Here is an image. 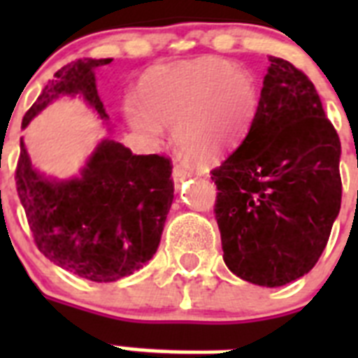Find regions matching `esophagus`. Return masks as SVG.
<instances>
[{"label": "esophagus", "instance_id": "1", "mask_svg": "<svg viewBox=\"0 0 358 358\" xmlns=\"http://www.w3.org/2000/svg\"><path fill=\"white\" fill-rule=\"evenodd\" d=\"M172 177H173V182H176V185H181L186 177H189V172L185 169V166H182V164H176V166H173Z\"/></svg>", "mask_w": 358, "mask_h": 358}]
</instances>
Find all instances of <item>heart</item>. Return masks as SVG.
I'll return each mask as SVG.
<instances>
[{
  "mask_svg": "<svg viewBox=\"0 0 358 358\" xmlns=\"http://www.w3.org/2000/svg\"><path fill=\"white\" fill-rule=\"evenodd\" d=\"M138 93L141 106H125L129 123L148 136L173 125L176 145L197 164L215 163L235 147L258 109L255 80L220 59L152 69Z\"/></svg>",
  "mask_w": 358,
  "mask_h": 358,
  "instance_id": "1",
  "label": "heart"
}]
</instances>
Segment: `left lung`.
Listing matches in <instances>:
<instances>
[{
	"mask_svg": "<svg viewBox=\"0 0 358 358\" xmlns=\"http://www.w3.org/2000/svg\"><path fill=\"white\" fill-rule=\"evenodd\" d=\"M248 136L211 170L215 218L231 273L262 287L312 271L343 199L341 140L301 69L268 57Z\"/></svg>",
	"mask_w": 358,
	"mask_h": 358,
	"instance_id": "left-lung-1",
	"label": "left lung"
}]
</instances>
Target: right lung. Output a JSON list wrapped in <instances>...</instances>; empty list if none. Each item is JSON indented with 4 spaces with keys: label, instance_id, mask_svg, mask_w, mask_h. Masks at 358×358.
<instances>
[{
    "label": "right lung",
    "instance_id": "1",
    "mask_svg": "<svg viewBox=\"0 0 358 358\" xmlns=\"http://www.w3.org/2000/svg\"><path fill=\"white\" fill-rule=\"evenodd\" d=\"M110 59H78L55 73L27 110V127L59 94L82 93L107 118L94 85V68ZM15 188L37 249L64 271L107 283L131 276L159 245L173 199L172 159L136 156L116 141H102L80 179L57 182L31 169L21 141Z\"/></svg>",
    "mask_w": 358,
    "mask_h": 358
}]
</instances>
